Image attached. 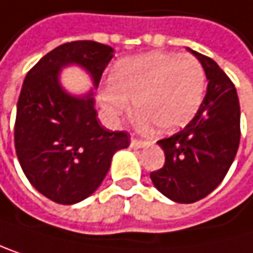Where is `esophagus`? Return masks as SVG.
Instances as JSON below:
<instances>
[{
	"label": "esophagus",
	"mask_w": 253,
	"mask_h": 253,
	"mask_svg": "<svg viewBox=\"0 0 253 253\" xmlns=\"http://www.w3.org/2000/svg\"><path fill=\"white\" fill-rule=\"evenodd\" d=\"M145 145H147V142H145V141H141V139H136V138L130 139V147H133V149H141V147H145Z\"/></svg>",
	"instance_id": "1"
}]
</instances>
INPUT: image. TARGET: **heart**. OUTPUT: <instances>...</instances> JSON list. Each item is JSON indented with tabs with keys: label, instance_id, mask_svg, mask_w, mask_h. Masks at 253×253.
Listing matches in <instances>:
<instances>
[{
	"label": "heart",
	"instance_id": "b5f03b06",
	"mask_svg": "<svg viewBox=\"0 0 253 253\" xmlns=\"http://www.w3.org/2000/svg\"><path fill=\"white\" fill-rule=\"evenodd\" d=\"M207 76L202 63L190 54L152 51L118 62L111 83L100 91V104L111 121L130 111L129 100L142 124L159 133L187 126L203 101Z\"/></svg>",
	"mask_w": 253,
	"mask_h": 253
}]
</instances>
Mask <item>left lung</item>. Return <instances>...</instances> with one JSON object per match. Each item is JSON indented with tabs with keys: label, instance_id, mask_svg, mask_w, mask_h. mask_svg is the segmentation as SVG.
<instances>
[{
	"label": "left lung",
	"instance_id": "8db88e82",
	"mask_svg": "<svg viewBox=\"0 0 253 253\" xmlns=\"http://www.w3.org/2000/svg\"><path fill=\"white\" fill-rule=\"evenodd\" d=\"M190 51L205 70L207 95L185 127L158 141L165 164L150 173L156 190L177 203H193L212 193L225 179L240 144V103L234 83L211 57Z\"/></svg>",
	"mask_w": 253,
	"mask_h": 253
}]
</instances>
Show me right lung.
Returning a JSON list of instances; mask_svg holds the SVG:
<instances>
[{"instance_id":"add662e5","label":"right lung","mask_w":253,"mask_h":253,"mask_svg":"<svg viewBox=\"0 0 253 253\" xmlns=\"http://www.w3.org/2000/svg\"><path fill=\"white\" fill-rule=\"evenodd\" d=\"M114 48L94 41L59 45L27 73L16 108L15 149L24 174L45 197L73 205L89 197L106 177L112 156L129 147L127 132L98 123L92 91L68 94L59 82L63 66L79 65L97 88Z\"/></svg>"}]
</instances>
